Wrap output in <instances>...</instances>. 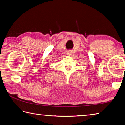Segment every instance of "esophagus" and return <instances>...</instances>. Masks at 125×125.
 I'll return each instance as SVG.
<instances>
[{"mask_svg":"<svg viewBox=\"0 0 125 125\" xmlns=\"http://www.w3.org/2000/svg\"><path fill=\"white\" fill-rule=\"evenodd\" d=\"M71 54V52H68V55H70Z\"/></svg>","mask_w":125,"mask_h":125,"instance_id":"obj_1","label":"esophagus"}]
</instances>
